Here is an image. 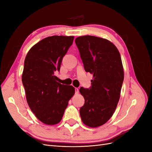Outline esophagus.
<instances>
[{
  "instance_id": "1",
  "label": "esophagus",
  "mask_w": 152,
  "mask_h": 152,
  "mask_svg": "<svg viewBox=\"0 0 152 152\" xmlns=\"http://www.w3.org/2000/svg\"><path fill=\"white\" fill-rule=\"evenodd\" d=\"M75 94H79V89H78V88H75Z\"/></svg>"
}]
</instances>
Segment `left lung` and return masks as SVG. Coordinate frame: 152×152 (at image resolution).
Returning a JSON list of instances; mask_svg holds the SVG:
<instances>
[{
	"mask_svg": "<svg viewBox=\"0 0 152 152\" xmlns=\"http://www.w3.org/2000/svg\"><path fill=\"white\" fill-rule=\"evenodd\" d=\"M75 41L86 72L93 74L91 87L79 90L85 99L80 115L86 126L98 127L112 117L120 99L124 77L121 54L107 39L84 35Z\"/></svg>",
	"mask_w": 152,
	"mask_h": 152,
	"instance_id": "1",
	"label": "left lung"
}]
</instances>
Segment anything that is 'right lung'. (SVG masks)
I'll list each match as a JSON object with an SVG mask.
<instances>
[{
	"label": "right lung",
	"mask_w": 152,
	"mask_h": 152,
	"mask_svg": "<svg viewBox=\"0 0 152 152\" xmlns=\"http://www.w3.org/2000/svg\"><path fill=\"white\" fill-rule=\"evenodd\" d=\"M73 39V36L48 37L31 47L25 59L22 82L27 103L36 117L46 125L61 121L75 94L74 87L59 83L54 75L59 71Z\"/></svg>",
	"instance_id": "add662e5"
}]
</instances>
